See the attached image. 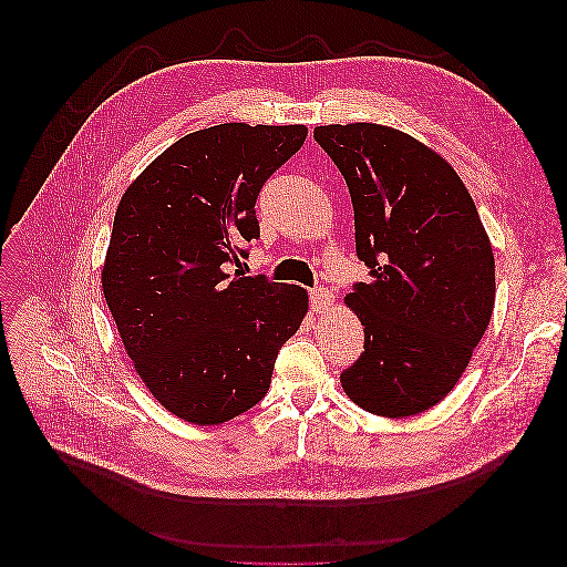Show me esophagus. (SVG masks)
<instances>
[{
  "label": "esophagus",
  "instance_id": "34e87169",
  "mask_svg": "<svg viewBox=\"0 0 567 567\" xmlns=\"http://www.w3.org/2000/svg\"><path fill=\"white\" fill-rule=\"evenodd\" d=\"M332 292L328 288H313L311 290V311L313 313H326L332 307Z\"/></svg>",
  "mask_w": 567,
  "mask_h": 567
}]
</instances>
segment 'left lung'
I'll return each instance as SVG.
<instances>
[{"instance_id": "obj_1", "label": "left lung", "mask_w": 567, "mask_h": 567, "mask_svg": "<svg viewBox=\"0 0 567 567\" xmlns=\"http://www.w3.org/2000/svg\"><path fill=\"white\" fill-rule=\"evenodd\" d=\"M313 138L348 184L358 258L371 275L346 295L364 326V353L341 388L373 415L424 413L462 379L487 332L489 235L462 177L409 133L358 122L316 126Z\"/></svg>"}]
</instances>
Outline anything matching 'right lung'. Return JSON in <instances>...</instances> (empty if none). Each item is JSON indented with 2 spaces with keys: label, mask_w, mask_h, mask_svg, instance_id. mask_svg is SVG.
<instances>
[{
  "label": "right lung",
  "mask_w": 567,
  "mask_h": 567,
  "mask_svg": "<svg viewBox=\"0 0 567 567\" xmlns=\"http://www.w3.org/2000/svg\"><path fill=\"white\" fill-rule=\"evenodd\" d=\"M307 126L228 122L173 143L133 179L101 269L133 369L168 413L224 424L267 394L309 295L230 275L260 237L262 184L305 145Z\"/></svg>",
  "instance_id": "add662e5"
}]
</instances>
